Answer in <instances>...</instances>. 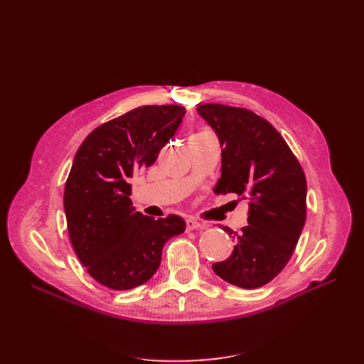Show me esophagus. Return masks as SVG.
Returning <instances> with one entry per match:
<instances>
[{
	"instance_id": "esophagus-1",
	"label": "esophagus",
	"mask_w": 364,
	"mask_h": 364,
	"mask_svg": "<svg viewBox=\"0 0 364 364\" xmlns=\"http://www.w3.org/2000/svg\"><path fill=\"white\" fill-rule=\"evenodd\" d=\"M186 230H194V229H202L203 225L200 222H197L196 218H186Z\"/></svg>"
}]
</instances>
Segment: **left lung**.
Instances as JSON below:
<instances>
[{
  "label": "left lung",
  "instance_id": "1",
  "mask_svg": "<svg viewBox=\"0 0 364 364\" xmlns=\"http://www.w3.org/2000/svg\"><path fill=\"white\" fill-rule=\"evenodd\" d=\"M197 112L222 147V176L214 191L250 200L247 226L240 234L223 228L235 246L213 270L237 287H261L285 267L301 237L306 217L304 170L279 132L252 111L209 103Z\"/></svg>",
  "mask_w": 364,
  "mask_h": 364
}]
</instances>
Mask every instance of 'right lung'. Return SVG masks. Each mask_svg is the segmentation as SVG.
Returning a JSON list of instances; mask_svg holds the SVG:
<instances>
[{"instance_id": "add662e5", "label": "right lung", "mask_w": 364, "mask_h": 364, "mask_svg": "<svg viewBox=\"0 0 364 364\" xmlns=\"http://www.w3.org/2000/svg\"><path fill=\"white\" fill-rule=\"evenodd\" d=\"M185 112L176 105L136 107L98 126L75 153L63 194L68 234L87 273L105 287L147 282L164 245L185 230L182 217H147L129 197L130 178L156 161Z\"/></svg>"}]
</instances>
